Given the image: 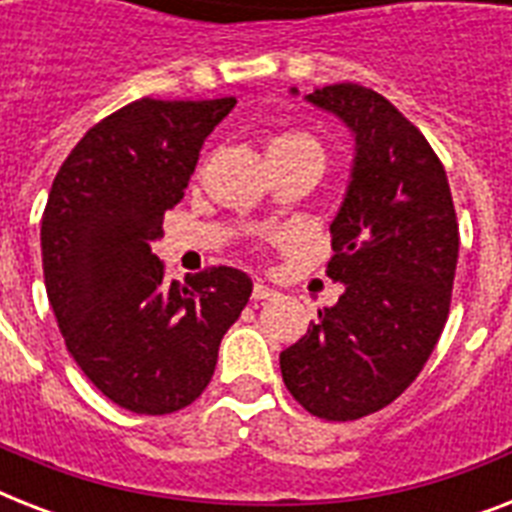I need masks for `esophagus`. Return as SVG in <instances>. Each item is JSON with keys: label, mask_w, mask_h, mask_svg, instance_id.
<instances>
[{"label": "esophagus", "mask_w": 512, "mask_h": 512, "mask_svg": "<svg viewBox=\"0 0 512 512\" xmlns=\"http://www.w3.org/2000/svg\"><path fill=\"white\" fill-rule=\"evenodd\" d=\"M276 297V289H271L263 281H255V287H252V300H271Z\"/></svg>", "instance_id": "1"}]
</instances>
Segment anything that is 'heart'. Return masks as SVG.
Listing matches in <instances>:
<instances>
[{"instance_id": "obj_1", "label": "heart", "mask_w": 512, "mask_h": 512, "mask_svg": "<svg viewBox=\"0 0 512 512\" xmlns=\"http://www.w3.org/2000/svg\"><path fill=\"white\" fill-rule=\"evenodd\" d=\"M273 146H297V148H311V151H316V154L321 156V146L319 140H313L311 135H303V132H287V135H281V138H276L271 143Z\"/></svg>"}]
</instances>
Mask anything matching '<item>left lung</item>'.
<instances>
[{"label": "left lung", "instance_id": "left-lung-1", "mask_svg": "<svg viewBox=\"0 0 512 512\" xmlns=\"http://www.w3.org/2000/svg\"><path fill=\"white\" fill-rule=\"evenodd\" d=\"M305 100L348 127L356 154L329 225L327 276L342 295L279 364L297 404L348 422L380 412L422 372L449 316L460 231L444 164L390 100L353 82Z\"/></svg>", "mask_w": 512, "mask_h": 512}]
</instances>
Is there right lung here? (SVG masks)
<instances>
[{
  "label": "right lung",
  "mask_w": 512,
  "mask_h": 512,
  "mask_svg": "<svg viewBox=\"0 0 512 512\" xmlns=\"http://www.w3.org/2000/svg\"><path fill=\"white\" fill-rule=\"evenodd\" d=\"M233 106L140 98L119 108L76 143L44 207V287L68 353L135 414L177 412L204 393L220 340L252 295V279L228 265L185 287L164 281L154 255L164 212Z\"/></svg>",
  "instance_id": "right-lung-1"
}]
</instances>
